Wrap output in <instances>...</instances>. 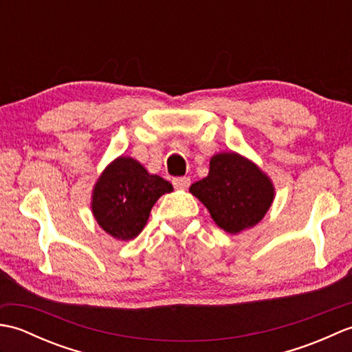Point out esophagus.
Masks as SVG:
<instances>
[{"label":"esophagus","mask_w":352,"mask_h":352,"mask_svg":"<svg viewBox=\"0 0 352 352\" xmlns=\"http://www.w3.org/2000/svg\"><path fill=\"white\" fill-rule=\"evenodd\" d=\"M172 184L175 186L177 189H188L190 186V178L189 177H177L172 180Z\"/></svg>","instance_id":"obj_1"}]
</instances>
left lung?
Masks as SVG:
<instances>
[{
	"mask_svg": "<svg viewBox=\"0 0 352 352\" xmlns=\"http://www.w3.org/2000/svg\"><path fill=\"white\" fill-rule=\"evenodd\" d=\"M189 192L206 206L216 226L230 234L257 226L275 198L271 178L234 151L214 154L208 175L193 183Z\"/></svg>",
	"mask_w": 352,
	"mask_h": 352,
	"instance_id": "left-lung-1",
	"label": "left lung"
}]
</instances>
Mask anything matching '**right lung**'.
Here are the masks:
<instances>
[{
  "label": "right lung",
  "instance_id": "1",
  "mask_svg": "<svg viewBox=\"0 0 352 352\" xmlns=\"http://www.w3.org/2000/svg\"><path fill=\"white\" fill-rule=\"evenodd\" d=\"M172 184L129 155L109 163L92 190L91 208L98 226L116 241H131L146 226L151 208Z\"/></svg>",
  "mask_w": 352,
  "mask_h": 352
}]
</instances>
